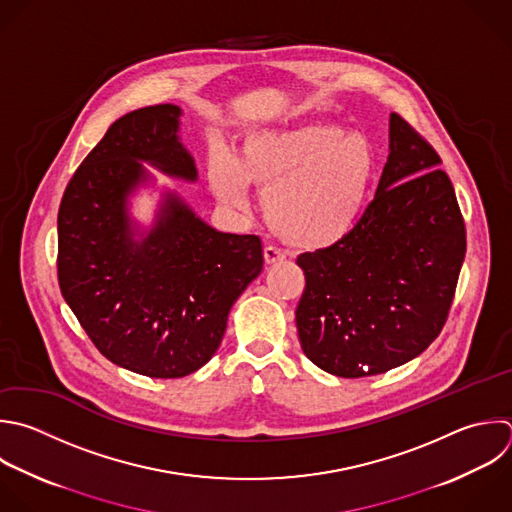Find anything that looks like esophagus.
<instances>
[{
  "label": "esophagus",
  "instance_id": "obj_1",
  "mask_svg": "<svg viewBox=\"0 0 512 512\" xmlns=\"http://www.w3.org/2000/svg\"><path fill=\"white\" fill-rule=\"evenodd\" d=\"M286 258V254L282 252V250H278V248H274V246H266L264 248V260H266V264H278V262H282Z\"/></svg>",
  "mask_w": 512,
  "mask_h": 512
}]
</instances>
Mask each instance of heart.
<instances>
[{
    "instance_id": "obj_1",
    "label": "heart",
    "mask_w": 512,
    "mask_h": 512,
    "mask_svg": "<svg viewBox=\"0 0 512 512\" xmlns=\"http://www.w3.org/2000/svg\"><path fill=\"white\" fill-rule=\"evenodd\" d=\"M376 174L364 136L332 122H304L250 134L236 160L216 158L208 182L228 206L246 204V184L264 194L272 232L290 246L324 248L358 222Z\"/></svg>"
}]
</instances>
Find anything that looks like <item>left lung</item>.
Here are the masks:
<instances>
[{"label": "left lung", "instance_id": "obj_1", "mask_svg": "<svg viewBox=\"0 0 512 512\" xmlns=\"http://www.w3.org/2000/svg\"><path fill=\"white\" fill-rule=\"evenodd\" d=\"M436 150L398 114L376 196L338 242L300 254L304 354L322 370L374 376L440 334L466 254V228Z\"/></svg>", "mask_w": 512, "mask_h": 512}]
</instances>
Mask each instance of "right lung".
I'll list each match as a JSON object with an SVG mask.
<instances>
[{
  "mask_svg": "<svg viewBox=\"0 0 512 512\" xmlns=\"http://www.w3.org/2000/svg\"><path fill=\"white\" fill-rule=\"evenodd\" d=\"M180 108L148 106L116 120L78 166L58 212V282L94 346L150 378H180L218 350L228 312L262 272V242L210 228L168 194L150 234L132 240L128 194L140 162L196 180L178 142Z\"/></svg>",
  "mask_w": 512,
  "mask_h": 512,
  "instance_id": "1",
  "label": "right lung"
}]
</instances>
